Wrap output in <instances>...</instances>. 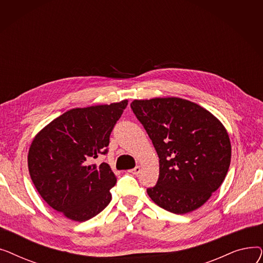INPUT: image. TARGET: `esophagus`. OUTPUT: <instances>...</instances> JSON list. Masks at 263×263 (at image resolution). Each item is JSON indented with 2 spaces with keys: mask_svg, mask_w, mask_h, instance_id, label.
<instances>
[{
  "mask_svg": "<svg viewBox=\"0 0 263 263\" xmlns=\"http://www.w3.org/2000/svg\"><path fill=\"white\" fill-rule=\"evenodd\" d=\"M141 166H136V167H134V168H132V170H130L129 172L131 173V174H133V175H139L140 173H141Z\"/></svg>",
  "mask_w": 263,
  "mask_h": 263,
  "instance_id": "34e87169",
  "label": "esophagus"
}]
</instances>
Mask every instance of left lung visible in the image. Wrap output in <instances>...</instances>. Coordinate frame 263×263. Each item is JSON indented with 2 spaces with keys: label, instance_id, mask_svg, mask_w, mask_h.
Masks as SVG:
<instances>
[{
  "label": "left lung",
  "instance_id": "8db88e82",
  "mask_svg": "<svg viewBox=\"0 0 263 263\" xmlns=\"http://www.w3.org/2000/svg\"><path fill=\"white\" fill-rule=\"evenodd\" d=\"M131 108L160 159L158 183L147 189L151 200L176 214L200 208L229 170L231 144L224 124L178 97L133 100Z\"/></svg>",
  "mask_w": 263,
  "mask_h": 263
}]
</instances>
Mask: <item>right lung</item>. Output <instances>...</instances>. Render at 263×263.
Here are the masks:
<instances>
[{
    "label": "right lung",
    "mask_w": 263,
    "mask_h": 263,
    "mask_svg": "<svg viewBox=\"0 0 263 263\" xmlns=\"http://www.w3.org/2000/svg\"><path fill=\"white\" fill-rule=\"evenodd\" d=\"M128 100L76 107L53 119L34 137L27 156L32 181L43 199L65 217L85 222L112 199L116 177L106 163L109 134Z\"/></svg>",
    "instance_id": "obj_1"
}]
</instances>
